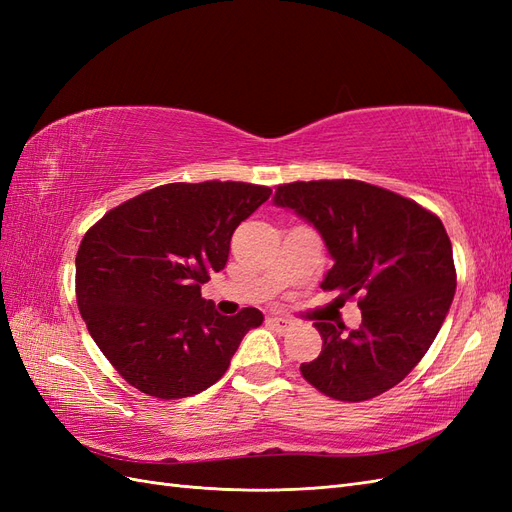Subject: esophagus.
Listing matches in <instances>:
<instances>
[{"label":"esophagus","instance_id":"1","mask_svg":"<svg viewBox=\"0 0 512 512\" xmlns=\"http://www.w3.org/2000/svg\"><path fill=\"white\" fill-rule=\"evenodd\" d=\"M267 322L271 324V327H273L275 331H280V333H284V331H288V329L292 327V320L282 318V316H271Z\"/></svg>","mask_w":512,"mask_h":512}]
</instances>
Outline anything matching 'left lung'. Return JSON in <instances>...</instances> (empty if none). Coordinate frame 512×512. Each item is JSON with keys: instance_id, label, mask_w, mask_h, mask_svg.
Here are the masks:
<instances>
[{"instance_id": "obj_1", "label": "left lung", "mask_w": 512, "mask_h": 512, "mask_svg": "<svg viewBox=\"0 0 512 512\" xmlns=\"http://www.w3.org/2000/svg\"><path fill=\"white\" fill-rule=\"evenodd\" d=\"M273 203L314 224L333 258L320 286L359 294L363 316L350 333L314 322L322 352L301 365L303 378L339 401L393 389L423 359L455 297L453 245L440 218L356 179L277 185Z\"/></svg>"}]
</instances>
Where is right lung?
Wrapping results in <instances>:
<instances>
[{
    "label": "right lung",
    "mask_w": 512,
    "mask_h": 512,
    "mask_svg": "<svg viewBox=\"0 0 512 512\" xmlns=\"http://www.w3.org/2000/svg\"><path fill=\"white\" fill-rule=\"evenodd\" d=\"M271 196L243 181L166 183L108 211L76 254V303L117 374L158 399L218 382L256 307L222 316L200 284L226 267L235 228Z\"/></svg>",
    "instance_id": "right-lung-1"
}]
</instances>
